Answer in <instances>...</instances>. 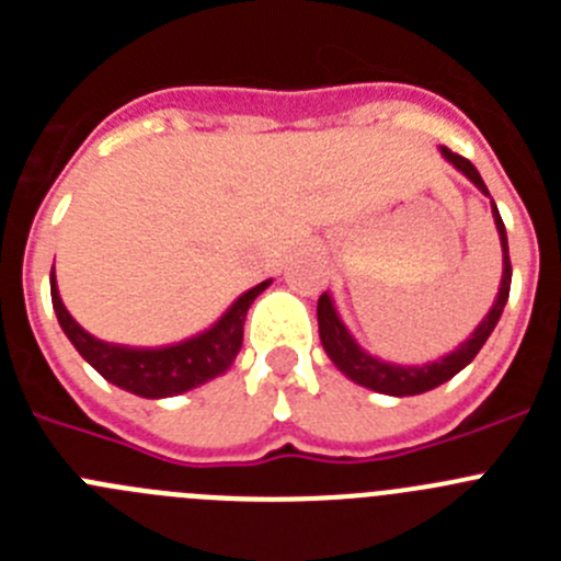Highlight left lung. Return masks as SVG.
Segmentation results:
<instances>
[{
  "mask_svg": "<svg viewBox=\"0 0 561 561\" xmlns=\"http://www.w3.org/2000/svg\"><path fill=\"white\" fill-rule=\"evenodd\" d=\"M440 153L447 157V162H453L460 173H463L466 180L474 182L478 191H483L489 196V187L485 182L480 180L478 168L472 165L469 160H463L460 153H453L447 146H440ZM492 216H494V225H497L500 232V247H503V280H500V291H497V300L492 304L489 314L483 317V323L472 331V336L466 342H460L458 348L453 354L440 356V359L427 362V365H393V362H381L376 356H370L368 351H362L356 345L354 336L348 334L345 323L340 320L336 314L334 304H331L329 291L320 295L317 300V325H320V342H323L325 354L331 356L336 368L342 374L348 376L351 381L362 385V388H370L376 393H385V396H419V393H427V390L438 388L444 381L453 379L455 374L469 365V362L478 356V351L483 348V342L489 340V334L494 331L497 325L500 314L505 309V300H508V289H512V257H508V238H505V225L500 219V210L497 205L492 202Z\"/></svg>",
  "mask_w": 561,
  "mask_h": 561,
  "instance_id": "obj_1",
  "label": "left lung"
}]
</instances>
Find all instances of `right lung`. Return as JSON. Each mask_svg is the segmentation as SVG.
Instances as JSON below:
<instances>
[{
    "instance_id": "add662e5",
    "label": "right lung",
    "mask_w": 561,
    "mask_h": 561,
    "mask_svg": "<svg viewBox=\"0 0 561 561\" xmlns=\"http://www.w3.org/2000/svg\"><path fill=\"white\" fill-rule=\"evenodd\" d=\"M266 286H270V280L252 286L210 329L191 336V340L165 345V348H128V345H112V342H103L89 334V331H83L64 306L61 295H58L56 275L49 272L53 309H56L58 323H61L69 342L76 345L78 354L103 379L128 390V393L142 396V399H168V396L185 393V390L199 388L205 381L225 374L238 351H241V342H244L247 309Z\"/></svg>"
}]
</instances>
